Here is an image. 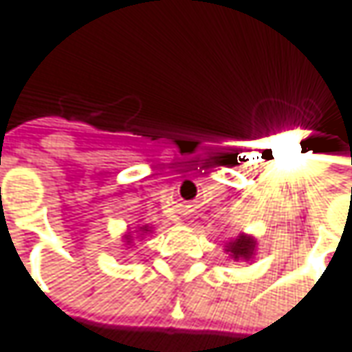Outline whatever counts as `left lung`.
Segmentation results:
<instances>
[{"instance_id":"8db88e82","label":"left lung","mask_w":352,"mask_h":352,"mask_svg":"<svg viewBox=\"0 0 352 352\" xmlns=\"http://www.w3.org/2000/svg\"><path fill=\"white\" fill-rule=\"evenodd\" d=\"M226 250L232 254V258H234V261H236V258H250V256H252V252H254V241H252L250 236L241 234L236 241L228 243V248H226Z\"/></svg>"}]
</instances>
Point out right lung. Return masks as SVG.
Wrapping results in <instances>:
<instances>
[{
	"label": "right lung",
	"mask_w": 352,
	"mask_h": 352,
	"mask_svg": "<svg viewBox=\"0 0 352 352\" xmlns=\"http://www.w3.org/2000/svg\"><path fill=\"white\" fill-rule=\"evenodd\" d=\"M142 230H146V226H144V228H142Z\"/></svg>",
	"instance_id": "add662e5"
}]
</instances>
